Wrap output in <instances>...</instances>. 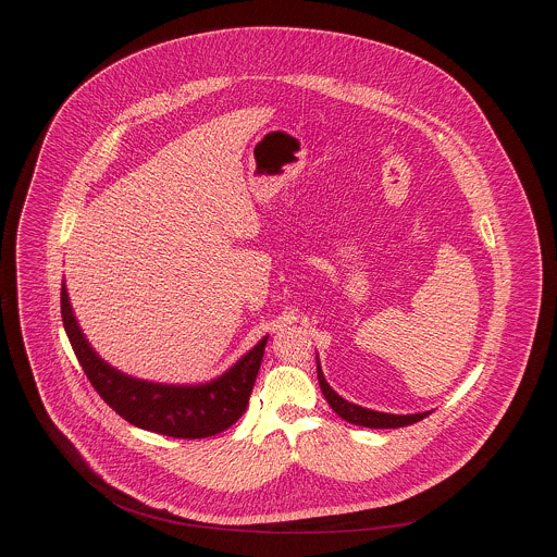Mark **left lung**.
<instances>
[{
	"label": "left lung",
	"mask_w": 557,
	"mask_h": 557,
	"mask_svg": "<svg viewBox=\"0 0 557 557\" xmlns=\"http://www.w3.org/2000/svg\"><path fill=\"white\" fill-rule=\"evenodd\" d=\"M318 377L319 388L323 393L325 400L330 403V407L347 422L351 424H358V426H369V429H398V426H407V424H413L422 418H426L431 411H424V413H409V416H397V413H382V411H373V409H364L360 405H354L349 400H345L343 397H338L325 382L323 373H321V367L318 362Z\"/></svg>",
	"instance_id": "left-lung-1"
}]
</instances>
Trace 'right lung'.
Segmentation results:
<instances>
[{"label":"right lung","instance_id":"obj_1","mask_svg":"<svg viewBox=\"0 0 557 557\" xmlns=\"http://www.w3.org/2000/svg\"><path fill=\"white\" fill-rule=\"evenodd\" d=\"M62 321L89 384L131 424L180 440H201L227 431L246 411L268 336L257 343L225 375L203 386H164L128 377L107 364L89 347L73 315L62 285Z\"/></svg>","mask_w":557,"mask_h":557}]
</instances>
